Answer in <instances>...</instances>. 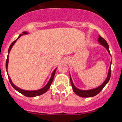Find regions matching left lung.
Instances as JSON below:
<instances>
[{"mask_svg": "<svg viewBox=\"0 0 122 122\" xmlns=\"http://www.w3.org/2000/svg\"><path fill=\"white\" fill-rule=\"evenodd\" d=\"M98 41L99 43H100L101 45H102L103 46H104V47L106 48L107 51L109 52V53L110 54L108 44H107V43L106 42V41L103 38L101 37L100 35H99ZM110 55H111V54H110ZM111 63H112V60H111ZM111 66H110L109 70L108 75H107V78H106V79L105 80V81H104V82L101 85V86H99L98 87H97V88H95V89H92V90H80V89H77V88L74 86V84H73V81H72L71 79V77H70L71 84V86H72V88H73V91H74V92L76 93V95H77L81 97H94V96L98 94L102 90V89L104 88V86L106 85V84L109 81L110 79V77H111Z\"/></svg>", "mask_w": 122, "mask_h": 122, "instance_id": "1", "label": "left lung"}]
</instances>
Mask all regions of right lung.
<instances>
[{
  "mask_svg": "<svg viewBox=\"0 0 122 122\" xmlns=\"http://www.w3.org/2000/svg\"><path fill=\"white\" fill-rule=\"evenodd\" d=\"M27 33L26 32H22V35H23V34H27ZM21 35H22V34H21V35H19V37H18L17 39H18V38H19L20 37ZM17 39L16 40L14 41L11 44L10 46V48H9V49H8V54H9V52H10V51L11 49V48H12V46H13L14 44L15 43V42L16 41ZM8 56H7V59H6V71H7V68H8ZM56 69H55L53 73H52V76H51V79H50V80L49 81L48 83L47 84H46V86H45V87H44L43 88H42V89H40V90H34V91H27V90H22V89H19V88H18V87L15 86V85L13 84V83L12 82V81H11V80L10 77H9V76H8V79H9L11 85L12 86V87H13L15 90H16L17 91L19 92V93H21V94L24 95L25 96V97H36V96L41 95L43 94L44 93H45L46 92H47V90L49 89V88L50 87L51 85L52 82V81H53L55 73H56ZM7 72H8V71H7Z\"/></svg>",
  "mask_w": 122,
  "mask_h": 122,
  "instance_id": "obj_1",
  "label": "right lung"
}]
</instances>
